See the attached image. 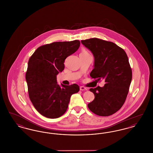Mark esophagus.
Segmentation results:
<instances>
[{"instance_id": "34e87169", "label": "esophagus", "mask_w": 153, "mask_h": 153, "mask_svg": "<svg viewBox=\"0 0 153 153\" xmlns=\"http://www.w3.org/2000/svg\"><path fill=\"white\" fill-rule=\"evenodd\" d=\"M80 89L81 91H87V88L84 87H83V86H81L80 87Z\"/></svg>"}]
</instances>
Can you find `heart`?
<instances>
[{
    "mask_svg": "<svg viewBox=\"0 0 153 153\" xmlns=\"http://www.w3.org/2000/svg\"><path fill=\"white\" fill-rule=\"evenodd\" d=\"M87 53H88L87 51H82V53H81V54H87Z\"/></svg>",
    "mask_w": 153,
    "mask_h": 153,
    "instance_id": "b5f03b06",
    "label": "heart"
}]
</instances>
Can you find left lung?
I'll use <instances>...</instances> for the list:
<instances>
[{"mask_svg":"<svg viewBox=\"0 0 153 153\" xmlns=\"http://www.w3.org/2000/svg\"><path fill=\"white\" fill-rule=\"evenodd\" d=\"M81 42L94 57L91 77L97 82L100 79L105 82L102 87L89 89L95 99L88 107L99 116L111 115L120 109L128 93L132 71L128 57L123 49L111 42L91 38Z\"/></svg>","mask_w":153,"mask_h":153,"instance_id":"1","label":"left lung"}]
</instances>
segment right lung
Listing matches in <instances>:
<instances>
[{
    "mask_svg": "<svg viewBox=\"0 0 153 153\" xmlns=\"http://www.w3.org/2000/svg\"><path fill=\"white\" fill-rule=\"evenodd\" d=\"M80 45L79 40L47 44L39 47L30 58L26 73L29 96L35 108L44 117L55 119L62 116L71 96L79 91L76 84L59 85L57 76L64 70L66 57Z\"/></svg>",
    "mask_w": 153,
    "mask_h": 153,
    "instance_id": "right-lung-1",
    "label": "right lung"
}]
</instances>
